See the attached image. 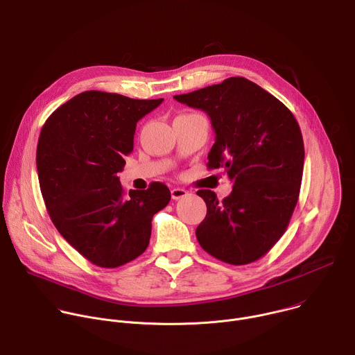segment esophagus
<instances>
[{
  "mask_svg": "<svg viewBox=\"0 0 355 355\" xmlns=\"http://www.w3.org/2000/svg\"><path fill=\"white\" fill-rule=\"evenodd\" d=\"M171 194H172L173 200H180V198L186 197L189 194V191L184 190V189H180V187H175V189L171 190Z\"/></svg>",
  "mask_w": 355,
  "mask_h": 355,
  "instance_id": "obj_1",
  "label": "esophagus"
}]
</instances>
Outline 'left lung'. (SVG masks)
Instances as JSON below:
<instances>
[{"label": "left lung", "instance_id": "1", "mask_svg": "<svg viewBox=\"0 0 355 355\" xmlns=\"http://www.w3.org/2000/svg\"><path fill=\"white\" fill-rule=\"evenodd\" d=\"M173 98L208 114L216 143L207 166L224 168L234 183L221 201L197 191L207 204L196 230L200 246L235 266L260 259L286 232L300 196L305 150L294 114L242 77Z\"/></svg>", "mask_w": 355, "mask_h": 355}]
</instances>
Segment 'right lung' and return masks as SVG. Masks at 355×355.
<instances>
[{
	"label": "right lung",
	"instance_id": "right-lung-1",
	"mask_svg": "<svg viewBox=\"0 0 355 355\" xmlns=\"http://www.w3.org/2000/svg\"><path fill=\"white\" fill-rule=\"evenodd\" d=\"M162 101L87 91L55 109L40 131L36 166L49 216L62 238L99 267L143 254L154 214L171 200L164 183L125 193L117 176L134 148L137 121Z\"/></svg>",
	"mask_w": 355,
	"mask_h": 355
}]
</instances>
